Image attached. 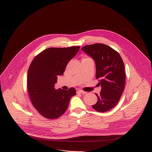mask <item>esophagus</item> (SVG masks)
I'll return each mask as SVG.
<instances>
[{
	"instance_id": "obj_1",
	"label": "esophagus",
	"mask_w": 152,
	"mask_h": 152,
	"mask_svg": "<svg viewBox=\"0 0 152 152\" xmlns=\"http://www.w3.org/2000/svg\"><path fill=\"white\" fill-rule=\"evenodd\" d=\"M76 92H77V93H81V94H83L86 93V92L82 91L81 89H76Z\"/></svg>"
}]
</instances>
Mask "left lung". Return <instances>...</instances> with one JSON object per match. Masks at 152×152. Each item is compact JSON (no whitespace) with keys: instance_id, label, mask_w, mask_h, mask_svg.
I'll list each match as a JSON object with an SVG mask.
<instances>
[{"instance_id":"obj_1","label":"left lung","mask_w":152,"mask_h":152,"mask_svg":"<svg viewBox=\"0 0 152 152\" xmlns=\"http://www.w3.org/2000/svg\"><path fill=\"white\" fill-rule=\"evenodd\" d=\"M82 50L93 58L96 63V77L102 87L96 94L97 103L92 106L95 110L104 112L113 108L118 102L126 82L124 63L120 54L103 44L87 45Z\"/></svg>"}]
</instances>
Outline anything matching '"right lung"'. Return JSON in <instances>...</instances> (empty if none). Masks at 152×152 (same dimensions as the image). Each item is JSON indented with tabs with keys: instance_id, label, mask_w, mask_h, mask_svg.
I'll list each match as a JSON object with an SVG mask.
<instances>
[{
	"instance_id": "1",
	"label": "right lung",
	"mask_w": 152,
	"mask_h": 152,
	"mask_svg": "<svg viewBox=\"0 0 152 152\" xmlns=\"http://www.w3.org/2000/svg\"><path fill=\"white\" fill-rule=\"evenodd\" d=\"M80 46L50 48L34 58L28 71L27 87L32 104L44 117L55 119L68 108L75 88L67 91L54 88L58 75L65 72L68 63L79 51Z\"/></svg>"
}]
</instances>
